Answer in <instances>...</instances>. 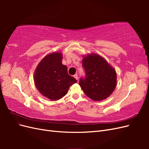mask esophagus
<instances>
[{
    "label": "esophagus",
    "mask_w": 149,
    "mask_h": 149,
    "mask_svg": "<svg viewBox=\"0 0 149 149\" xmlns=\"http://www.w3.org/2000/svg\"><path fill=\"white\" fill-rule=\"evenodd\" d=\"M74 78L76 79V80H78V74H75L74 75Z\"/></svg>",
    "instance_id": "34e87169"
}]
</instances>
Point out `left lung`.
I'll use <instances>...</instances> for the list:
<instances>
[{"mask_svg":"<svg viewBox=\"0 0 149 149\" xmlns=\"http://www.w3.org/2000/svg\"><path fill=\"white\" fill-rule=\"evenodd\" d=\"M82 65L86 78H81L79 84L83 92L93 101L106 100L116 86L115 69L104 58L96 53L83 56Z\"/></svg>","mask_w":149,"mask_h":149,"instance_id":"obj_1","label":"left lung"}]
</instances>
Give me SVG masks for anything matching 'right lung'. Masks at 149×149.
<instances>
[{"label": "right lung", "mask_w": 149, "mask_h": 149, "mask_svg": "<svg viewBox=\"0 0 149 149\" xmlns=\"http://www.w3.org/2000/svg\"><path fill=\"white\" fill-rule=\"evenodd\" d=\"M63 55L59 52L46 55L40 61L34 73V83L41 94L52 101L65 96L72 84L77 82L68 73L62 64Z\"/></svg>", "instance_id": "obj_1"}]
</instances>
